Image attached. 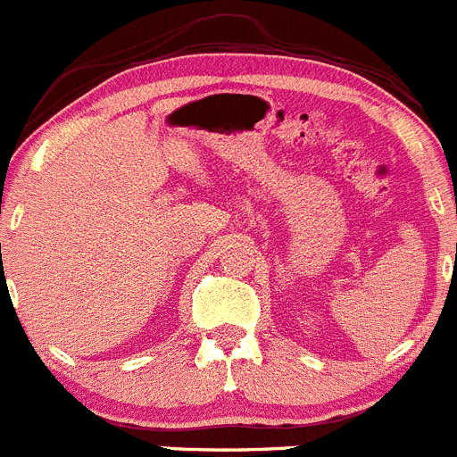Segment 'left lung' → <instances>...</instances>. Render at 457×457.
I'll return each instance as SVG.
<instances>
[{
    "label": "left lung",
    "instance_id": "8db88e82",
    "mask_svg": "<svg viewBox=\"0 0 457 457\" xmlns=\"http://www.w3.org/2000/svg\"><path fill=\"white\" fill-rule=\"evenodd\" d=\"M455 255H457V244H455Z\"/></svg>",
    "mask_w": 457,
    "mask_h": 457
}]
</instances>
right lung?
<instances>
[{
  "label": "right lung",
  "mask_w": 457,
  "mask_h": 457,
  "mask_svg": "<svg viewBox=\"0 0 457 457\" xmlns=\"http://www.w3.org/2000/svg\"><path fill=\"white\" fill-rule=\"evenodd\" d=\"M0 246H2V244H0Z\"/></svg>",
  "instance_id": "add662e5"
}]
</instances>
